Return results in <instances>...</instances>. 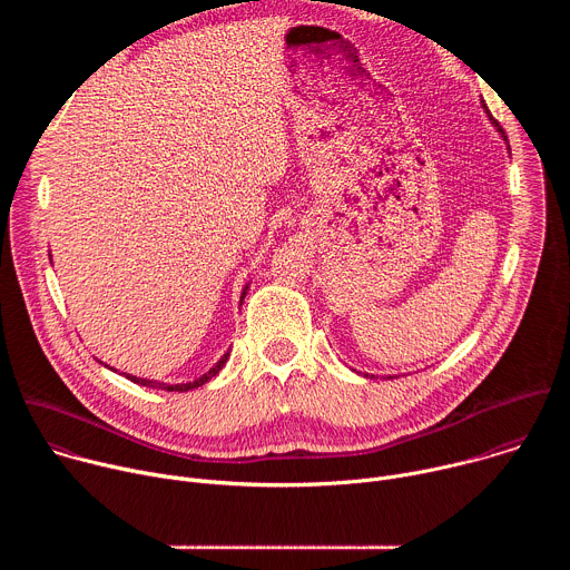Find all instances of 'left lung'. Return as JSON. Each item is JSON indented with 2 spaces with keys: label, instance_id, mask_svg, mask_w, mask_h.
<instances>
[{
  "label": "left lung",
  "instance_id": "obj_1",
  "mask_svg": "<svg viewBox=\"0 0 570 570\" xmlns=\"http://www.w3.org/2000/svg\"><path fill=\"white\" fill-rule=\"evenodd\" d=\"M499 132H501V135H503V137H505V130H503V128H499ZM365 376H367V374H365Z\"/></svg>",
  "mask_w": 570,
  "mask_h": 570
}]
</instances>
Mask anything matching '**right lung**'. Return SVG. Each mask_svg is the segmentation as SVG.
Wrapping results in <instances>:
<instances>
[{"mask_svg": "<svg viewBox=\"0 0 570 570\" xmlns=\"http://www.w3.org/2000/svg\"><path fill=\"white\" fill-rule=\"evenodd\" d=\"M246 297V291H243V295H240V299ZM227 356H229V352L227 354H223L220 356V361L207 372V374H203L200 379H196V381H189V383H176V385H169V383H157V381H148V379H137V376H132V374H126V379H130L132 383H139V385H146V387H161V390H169V392H187V390H194V387H198V385H205L209 379H214L220 370H223V365L227 363ZM108 367V365H106ZM112 370V367H110ZM117 372V370H115Z\"/></svg>", "mask_w": 570, "mask_h": 570, "instance_id": "obj_1", "label": "right lung"}]
</instances>
